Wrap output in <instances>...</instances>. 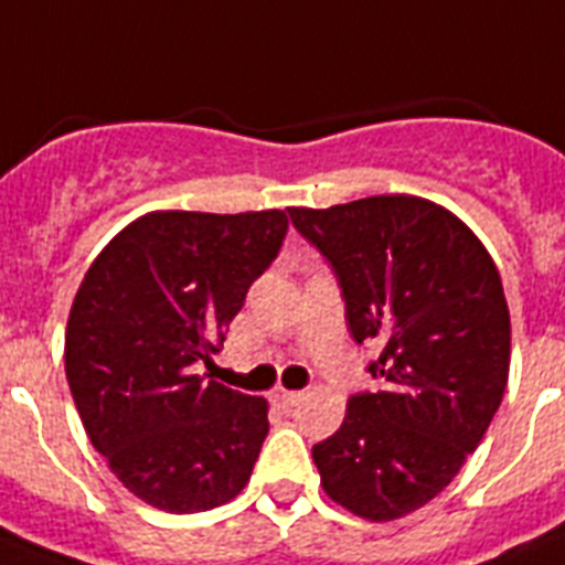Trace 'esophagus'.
Segmentation results:
<instances>
[{
    "instance_id": "esophagus-1",
    "label": "esophagus",
    "mask_w": 565,
    "mask_h": 565,
    "mask_svg": "<svg viewBox=\"0 0 565 565\" xmlns=\"http://www.w3.org/2000/svg\"><path fill=\"white\" fill-rule=\"evenodd\" d=\"M274 401H277L279 407H294V404H300L302 393H291V390H277L274 393Z\"/></svg>"
}]
</instances>
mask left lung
Masks as SVG:
<instances>
[{
    "label": "left lung",
    "mask_w": 565,
    "mask_h": 565,
    "mask_svg": "<svg viewBox=\"0 0 565 565\" xmlns=\"http://www.w3.org/2000/svg\"><path fill=\"white\" fill-rule=\"evenodd\" d=\"M288 213L332 265L352 338L377 352L381 386L352 395L340 430L311 447L320 484L390 523L454 482L500 409L511 363L500 271L461 218L418 195Z\"/></svg>",
    "instance_id": "obj_1"
}]
</instances>
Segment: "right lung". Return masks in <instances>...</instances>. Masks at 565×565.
<instances>
[{
    "mask_svg": "<svg viewBox=\"0 0 565 565\" xmlns=\"http://www.w3.org/2000/svg\"><path fill=\"white\" fill-rule=\"evenodd\" d=\"M286 231V210H156L126 225L77 288L65 326L74 407L111 473L158 511H210L248 484L268 401L195 372Z\"/></svg>",
    "mask_w": 565,
    "mask_h": 565,
    "instance_id": "1",
    "label": "right lung"
}]
</instances>
